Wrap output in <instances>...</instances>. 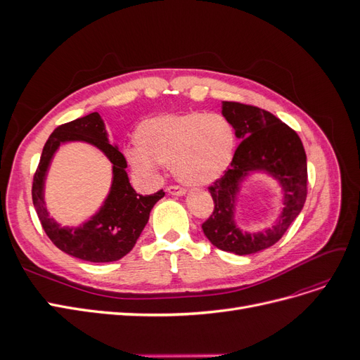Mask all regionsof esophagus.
Returning a JSON list of instances; mask_svg holds the SVG:
<instances>
[{"label": "esophagus", "instance_id": "34e87169", "mask_svg": "<svg viewBox=\"0 0 360 360\" xmlns=\"http://www.w3.org/2000/svg\"><path fill=\"white\" fill-rule=\"evenodd\" d=\"M167 192L171 195H184V191L181 186H177V184H171V186L167 188Z\"/></svg>", "mask_w": 360, "mask_h": 360}]
</instances>
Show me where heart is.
<instances>
[{"label": "heart", "instance_id": "obj_1", "mask_svg": "<svg viewBox=\"0 0 360 360\" xmlns=\"http://www.w3.org/2000/svg\"><path fill=\"white\" fill-rule=\"evenodd\" d=\"M136 144L129 160L138 172L151 174L158 162L172 165L180 181L202 186L230 167L236 134L225 117L193 111L146 120L138 127Z\"/></svg>", "mask_w": 360, "mask_h": 360}]
</instances>
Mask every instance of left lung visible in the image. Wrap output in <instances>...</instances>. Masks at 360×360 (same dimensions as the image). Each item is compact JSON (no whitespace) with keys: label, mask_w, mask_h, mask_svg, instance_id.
<instances>
[{"label":"left lung","mask_w":360,"mask_h":360,"mask_svg":"<svg viewBox=\"0 0 360 360\" xmlns=\"http://www.w3.org/2000/svg\"><path fill=\"white\" fill-rule=\"evenodd\" d=\"M222 114L242 143L224 176L209 186L214 205L201 226L216 248L249 255L275 245L302 212L308 193L307 153L299 135L269 111L252 105L224 102ZM252 169H264L280 180L285 191V209L278 224L270 231L243 235L232 219L235 195L238 183Z\"/></svg>","instance_id":"obj_1"}]
</instances>
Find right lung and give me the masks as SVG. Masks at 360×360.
<instances>
[{
  "label": "right lung",
  "mask_w": 360,
  "mask_h": 360,
  "mask_svg": "<svg viewBox=\"0 0 360 360\" xmlns=\"http://www.w3.org/2000/svg\"><path fill=\"white\" fill-rule=\"evenodd\" d=\"M66 140H86L101 148L115 165L110 197L91 221L76 231L61 229L47 217L42 201V180L51 155ZM124 156L108 143L101 115L91 112L58 126L43 147L40 162L32 177L31 197L39 221L51 242L63 252L91 263H111L123 258L135 246L148 222L153 205L165 195L163 189L153 195H139L130 186Z\"/></svg>",
  "instance_id": "right-lung-1"
}]
</instances>
